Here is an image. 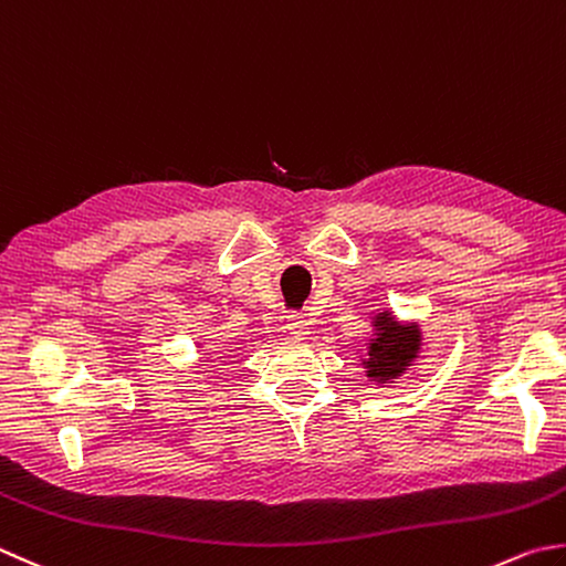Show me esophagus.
<instances>
[{"mask_svg":"<svg viewBox=\"0 0 566 566\" xmlns=\"http://www.w3.org/2000/svg\"><path fill=\"white\" fill-rule=\"evenodd\" d=\"M286 328H290V334L294 338H304V336H308V328H312V324H308V318L302 314H290L286 316Z\"/></svg>","mask_w":566,"mask_h":566,"instance_id":"obj_1","label":"esophagus"}]
</instances>
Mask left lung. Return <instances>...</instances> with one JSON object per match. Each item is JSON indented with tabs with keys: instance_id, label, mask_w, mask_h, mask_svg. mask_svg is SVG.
Returning <instances> with one entry per match:
<instances>
[{
	"instance_id": "left-lung-1",
	"label": "left lung",
	"mask_w": 566,
	"mask_h": 566,
	"mask_svg": "<svg viewBox=\"0 0 566 566\" xmlns=\"http://www.w3.org/2000/svg\"><path fill=\"white\" fill-rule=\"evenodd\" d=\"M375 336L368 343V358L363 360L365 375L375 382H390L412 365L419 346H422V331L417 324H402L392 312H382L373 318Z\"/></svg>"
}]
</instances>
